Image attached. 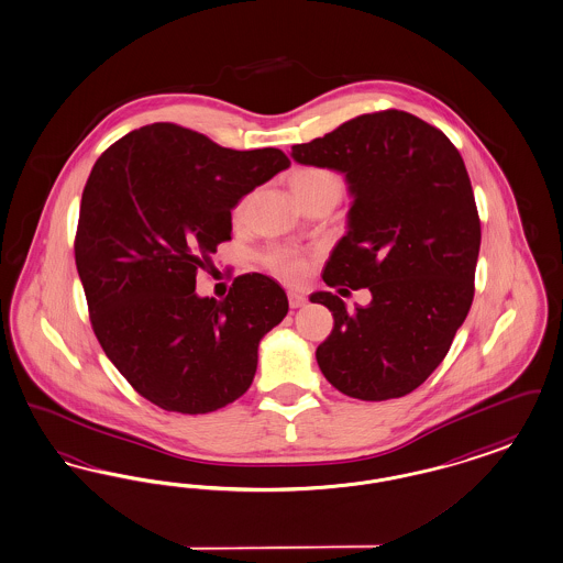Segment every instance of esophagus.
<instances>
[{
  "instance_id": "34e87169",
  "label": "esophagus",
  "mask_w": 563,
  "mask_h": 563,
  "mask_svg": "<svg viewBox=\"0 0 563 563\" xmlns=\"http://www.w3.org/2000/svg\"><path fill=\"white\" fill-rule=\"evenodd\" d=\"M287 297H289V306H291L292 310L301 308L306 303V295H301V292L289 291Z\"/></svg>"
}]
</instances>
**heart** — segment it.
<instances>
[{
	"mask_svg": "<svg viewBox=\"0 0 563 563\" xmlns=\"http://www.w3.org/2000/svg\"><path fill=\"white\" fill-rule=\"evenodd\" d=\"M291 188L292 192L314 190V188H333V190H339V184L338 178L331 172H327V169L301 167L291 176ZM245 202H247V199L236 202V207L232 211L234 218L243 216ZM264 262H266V266L276 276H280L283 280H289V283H299L306 276V272H308V257L301 251L285 247V245H276V247L268 249V253L264 255Z\"/></svg>",
	"mask_w": 563,
	"mask_h": 563,
	"instance_id": "heart-1",
	"label": "heart"
}]
</instances>
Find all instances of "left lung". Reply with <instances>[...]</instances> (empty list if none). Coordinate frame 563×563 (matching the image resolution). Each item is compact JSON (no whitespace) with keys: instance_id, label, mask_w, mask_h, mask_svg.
Wrapping results in <instances>:
<instances>
[{"instance_id":"left-lung-1","label":"left lung","mask_w":563,"mask_h":563,"mask_svg":"<svg viewBox=\"0 0 563 563\" xmlns=\"http://www.w3.org/2000/svg\"><path fill=\"white\" fill-rule=\"evenodd\" d=\"M291 157L345 174L350 230L322 280L373 295L354 310L331 291L310 297L335 318L318 366L350 398H402L444 361L472 308L482 228L463 157L444 132L396 109L295 144Z\"/></svg>"}]
</instances>
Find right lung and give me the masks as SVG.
Wrapping results in <instances>:
<instances>
[{
  "label": "right lung",
  "instance_id": "obj_1",
  "mask_svg": "<svg viewBox=\"0 0 563 563\" xmlns=\"http://www.w3.org/2000/svg\"><path fill=\"white\" fill-rule=\"evenodd\" d=\"M291 165L278 148L232 151L176 123L109 146L84 188L75 264L91 329L135 391L163 410L205 415L241 398L260 339L289 312L264 274L236 276L222 301L197 272L230 241L232 207Z\"/></svg>",
  "mask_w": 563,
  "mask_h": 563
}]
</instances>
